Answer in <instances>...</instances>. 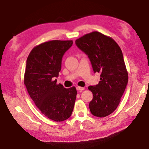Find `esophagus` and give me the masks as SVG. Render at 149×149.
<instances>
[{"label": "esophagus", "mask_w": 149, "mask_h": 149, "mask_svg": "<svg viewBox=\"0 0 149 149\" xmlns=\"http://www.w3.org/2000/svg\"><path fill=\"white\" fill-rule=\"evenodd\" d=\"M77 90L79 91H83L85 90V88L84 87H81V86H77Z\"/></svg>", "instance_id": "obj_1"}]
</instances>
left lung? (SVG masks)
<instances>
[{
    "label": "left lung",
    "mask_w": 149,
    "mask_h": 149,
    "mask_svg": "<svg viewBox=\"0 0 149 149\" xmlns=\"http://www.w3.org/2000/svg\"><path fill=\"white\" fill-rule=\"evenodd\" d=\"M75 44L88 55L94 72L101 74L98 85L88 87L93 94L89 109L95 117H107L117 108L128 83L122 51L112 38L97 31L85 34Z\"/></svg>",
    "instance_id": "obj_1"
}]
</instances>
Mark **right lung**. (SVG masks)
<instances>
[{
  "mask_svg": "<svg viewBox=\"0 0 149 149\" xmlns=\"http://www.w3.org/2000/svg\"><path fill=\"white\" fill-rule=\"evenodd\" d=\"M72 40H51L35 46L26 60L24 84L29 96L45 117L56 122L71 116L76 99L75 86L66 88L55 77Z\"/></svg>",
  "mask_w": 149,
  "mask_h": 149,
  "instance_id": "obj_1",
  "label": "right lung"
}]
</instances>
